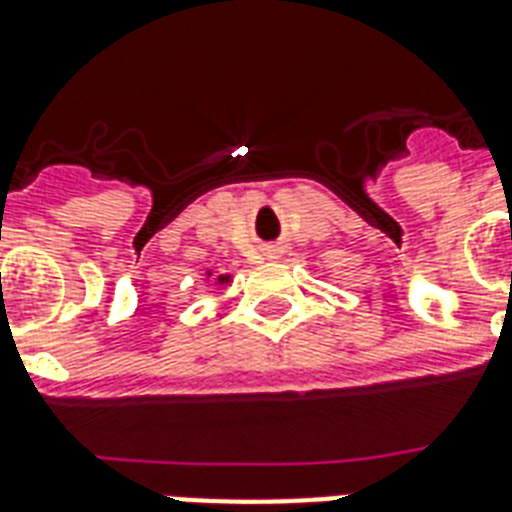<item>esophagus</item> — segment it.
<instances>
[{"instance_id": "esophagus-1", "label": "esophagus", "mask_w": 512, "mask_h": 512, "mask_svg": "<svg viewBox=\"0 0 512 512\" xmlns=\"http://www.w3.org/2000/svg\"><path fill=\"white\" fill-rule=\"evenodd\" d=\"M268 260H279V257H282V249H268Z\"/></svg>"}]
</instances>
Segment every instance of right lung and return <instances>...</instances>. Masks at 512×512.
<instances>
[{
  "instance_id": "add662e5",
  "label": "right lung",
  "mask_w": 512,
  "mask_h": 512,
  "mask_svg": "<svg viewBox=\"0 0 512 512\" xmlns=\"http://www.w3.org/2000/svg\"><path fill=\"white\" fill-rule=\"evenodd\" d=\"M209 276H212V273H209ZM228 282H230L228 273H225V276H217V279H214V284H228Z\"/></svg>"
}]
</instances>
